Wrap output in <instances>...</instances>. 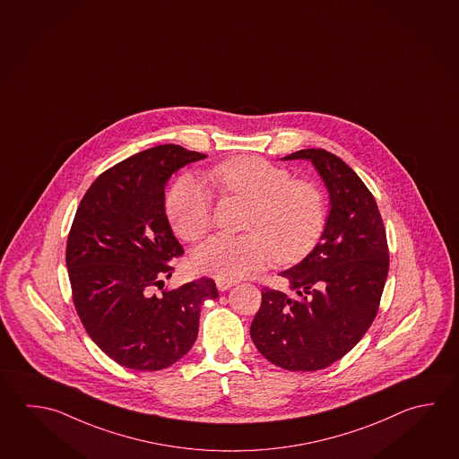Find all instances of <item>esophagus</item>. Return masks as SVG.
<instances>
[{
	"instance_id": "obj_1",
	"label": "esophagus",
	"mask_w": 459,
	"mask_h": 459,
	"mask_svg": "<svg viewBox=\"0 0 459 459\" xmlns=\"http://www.w3.org/2000/svg\"><path fill=\"white\" fill-rule=\"evenodd\" d=\"M215 283H217V288L220 290V291H226V290H230L231 286H234L236 281H233V280H223V278H217V280H215Z\"/></svg>"
}]
</instances>
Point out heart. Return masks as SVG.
<instances>
[{
  "label": "heart",
  "mask_w": 459,
  "mask_h": 459,
  "mask_svg": "<svg viewBox=\"0 0 459 459\" xmlns=\"http://www.w3.org/2000/svg\"><path fill=\"white\" fill-rule=\"evenodd\" d=\"M218 191L249 202L241 236L218 234L192 254L200 273L238 280L278 264H294L316 247L326 223V202L317 184L291 179L286 168L259 157H236L212 168ZM168 221L176 236L195 241L209 231L212 197L192 176H181L165 202Z\"/></svg>",
  "instance_id": "b5f03b06"
}]
</instances>
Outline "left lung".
<instances>
[{
    "instance_id": "1",
    "label": "left lung",
    "mask_w": 459,
    "mask_h": 459,
    "mask_svg": "<svg viewBox=\"0 0 459 459\" xmlns=\"http://www.w3.org/2000/svg\"><path fill=\"white\" fill-rule=\"evenodd\" d=\"M281 160L312 161L330 195V213L317 246L280 273L294 296L264 288L250 338L272 364L312 372L348 354L372 325L390 254L372 192L340 157L307 149Z\"/></svg>"
}]
</instances>
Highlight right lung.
Wrapping results in <instances>:
<instances>
[{"label": "right lung", "mask_w": 459, "mask_h": 459, "mask_svg": "<svg viewBox=\"0 0 459 459\" xmlns=\"http://www.w3.org/2000/svg\"><path fill=\"white\" fill-rule=\"evenodd\" d=\"M205 157L175 143L141 152L101 173L75 212L66 247L75 310L119 366L153 372L175 364L197 338L204 300L218 298L210 278L153 292L184 254L165 213V186Z\"/></svg>", "instance_id": "1"}]
</instances>
